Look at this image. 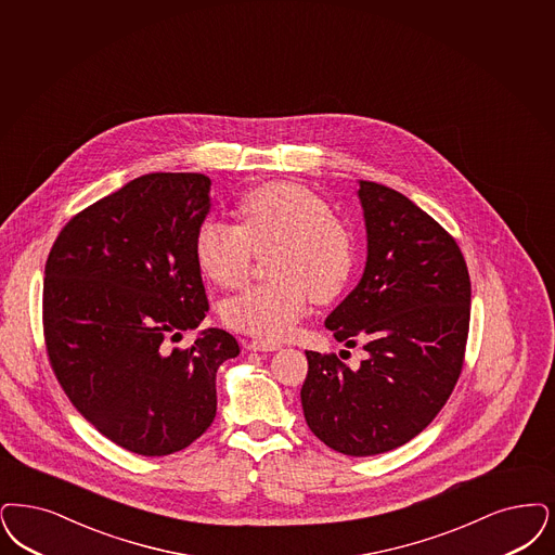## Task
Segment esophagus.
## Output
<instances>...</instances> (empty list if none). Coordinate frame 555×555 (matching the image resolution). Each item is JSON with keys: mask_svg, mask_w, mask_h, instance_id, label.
Returning a JSON list of instances; mask_svg holds the SVG:
<instances>
[{"mask_svg": "<svg viewBox=\"0 0 555 555\" xmlns=\"http://www.w3.org/2000/svg\"><path fill=\"white\" fill-rule=\"evenodd\" d=\"M247 349L249 351H276L281 349V343H274V340H267V338H256V340H249L247 343Z\"/></svg>", "mask_w": 555, "mask_h": 555, "instance_id": "34e87169", "label": "esophagus"}]
</instances>
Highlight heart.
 Listing matches in <instances>:
<instances>
[{"label":"heart","mask_w":555,"mask_h":555,"mask_svg":"<svg viewBox=\"0 0 555 555\" xmlns=\"http://www.w3.org/2000/svg\"><path fill=\"white\" fill-rule=\"evenodd\" d=\"M240 224L206 219L196 231L199 270L221 287L244 281L256 251L270 254L268 283L249 285L224 299L222 322L245 334L285 338L304 315L308 299L328 301L347 285L356 247L349 229L328 202L288 181L260 185L240 204Z\"/></svg>","instance_id":"1"}]
</instances>
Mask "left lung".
<instances>
[{
	"label": "left lung",
	"mask_w": 555,
	"mask_h": 555,
	"mask_svg": "<svg viewBox=\"0 0 555 555\" xmlns=\"http://www.w3.org/2000/svg\"><path fill=\"white\" fill-rule=\"evenodd\" d=\"M367 231L363 276L326 328L367 357L351 370L306 351L301 406L313 436L347 456L413 440L450 399L465 363L470 279L454 237L397 190L359 181Z\"/></svg>",
	"instance_id": "8db88e82"
}]
</instances>
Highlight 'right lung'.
<instances>
[{"instance_id": "obj_1", "label": "right lung", "mask_w": 555, "mask_h": 555, "mask_svg": "<svg viewBox=\"0 0 555 555\" xmlns=\"http://www.w3.org/2000/svg\"><path fill=\"white\" fill-rule=\"evenodd\" d=\"M202 173H149L90 204L44 264L51 370L78 413L142 456L188 448L217 415V370L240 356L221 328H198L208 299L194 240L210 210Z\"/></svg>"}]
</instances>
